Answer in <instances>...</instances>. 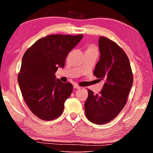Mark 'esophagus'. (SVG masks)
<instances>
[{
	"label": "esophagus",
	"instance_id": "obj_1",
	"mask_svg": "<svg viewBox=\"0 0 153 153\" xmlns=\"http://www.w3.org/2000/svg\"><path fill=\"white\" fill-rule=\"evenodd\" d=\"M74 88H76V89H79V88H80V87L79 85H77V84H75V85H74Z\"/></svg>",
	"mask_w": 153,
	"mask_h": 153
}]
</instances>
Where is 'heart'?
I'll return each instance as SVG.
<instances>
[{"mask_svg": "<svg viewBox=\"0 0 153 153\" xmlns=\"http://www.w3.org/2000/svg\"><path fill=\"white\" fill-rule=\"evenodd\" d=\"M98 51L97 50V48L94 45H90L89 46L88 48L86 49V51Z\"/></svg>", "mask_w": 153, "mask_h": 153, "instance_id": "1", "label": "heart"}]
</instances>
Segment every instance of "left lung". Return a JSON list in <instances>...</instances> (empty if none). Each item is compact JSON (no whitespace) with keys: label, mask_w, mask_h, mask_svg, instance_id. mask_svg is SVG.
Returning a JSON list of instances; mask_svg holds the SVG:
<instances>
[{"label":"left lung","mask_w":153,"mask_h":153,"mask_svg":"<svg viewBox=\"0 0 153 153\" xmlns=\"http://www.w3.org/2000/svg\"><path fill=\"white\" fill-rule=\"evenodd\" d=\"M100 59L93 74L104 79L102 89L97 94L88 90L85 114L91 122L100 125L115 118L127 102L133 84V74L125 52L114 41L100 36L98 40Z\"/></svg>","instance_id":"1"}]
</instances>
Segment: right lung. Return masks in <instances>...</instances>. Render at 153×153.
<instances>
[{
	"instance_id": "obj_1",
	"label": "right lung",
	"mask_w": 153,
	"mask_h": 153,
	"mask_svg": "<svg viewBox=\"0 0 153 153\" xmlns=\"http://www.w3.org/2000/svg\"><path fill=\"white\" fill-rule=\"evenodd\" d=\"M82 34H53L41 38L25 51L17 79L22 97L30 110L40 120L58 118L73 85L55 79L58 67H63L69 52Z\"/></svg>"
}]
</instances>
